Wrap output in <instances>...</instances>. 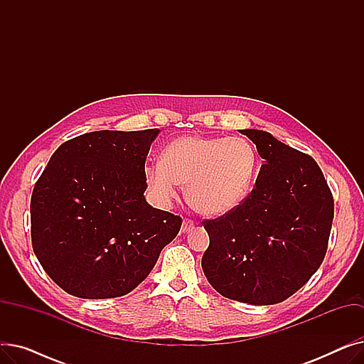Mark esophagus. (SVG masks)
I'll list each match as a JSON object with an SVG mask.
<instances>
[{
  "label": "esophagus",
  "mask_w": 364,
  "mask_h": 364,
  "mask_svg": "<svg viewBox=\"0 0 364 364\" xmlns=\"http://www.w3.org/2000/svg\"><path fill=\"white\" fill-rule=\"evenodd\" d=\"M193 227H195V221H193V220H190V218H184V221H183V225H181V232H183V233H187V232L192 230Z\"/></svg>",
  "instance_id": "1"
}]
</instances>
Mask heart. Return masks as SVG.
I'll list each match as a JSON object with an SVG mask.
<instances>
[{"label":"heart","instance_id":"obj_1","mask_svg":"<svg viewBox=\"0 0 364 364\" xmlns=\"http://www.w3.org/2000/svg\"><path fill=\"white\" fill-rule=\"evenodd\" d=\"M257 168V151L245 139L187 136L172 141L162 161L146 168V177L159 202L176 199L183 184L193 209L220 217L250 195Z\"/></svg>","mask_w":364,"mask_h":364}]
</instances>
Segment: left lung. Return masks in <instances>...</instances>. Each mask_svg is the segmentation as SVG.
I'll return each instance as SVG.
<instances>
[{"label":"left lung","mask_w":364,"mask_h":364,"mask_svg":"<svg viewBox=\"0 0 364 364\" xmlns=\"http://www.w3.org/2000/svg\"><path fill=\"white\" fill-rule=\"evenodd\" d=\"M264 159L251 193L233 211L202 224L209 246L202 269L235 301L288 299L317 272L328 251L333 196L317 162L259 129H242Z\"/></svg>","instance_id":"obj_1"}]
</instances>
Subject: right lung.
Returning <instances> with one entry per match:
<instances>
[{
    "label": "right lung",
    "mask_w": 364,
    "mask_h": 364,
    "mask_svg": "<svg viewBox=\"0 0 364 364\" xmlns=\"http://www.w3.org/2000/svg\"><path fill=\"white\" fill-rule=\"evenodd\" d=\"M159 129L92 131L59 146L31 198L33 252L78 298L127 295L147 277L181 217L146 199V158Z\"/></svg>",
    "instance_id": "right-lung-1"
}]
</instances>
